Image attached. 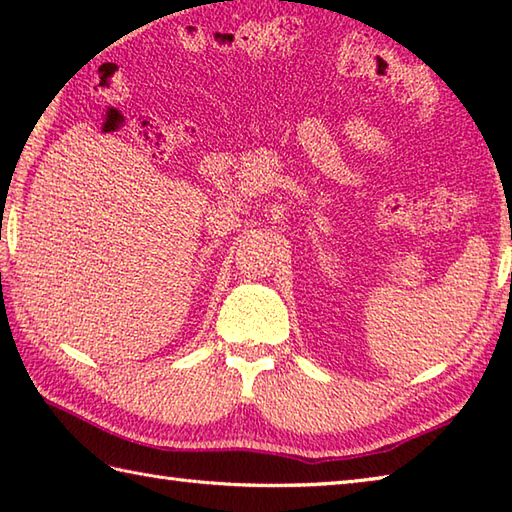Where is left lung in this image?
Listing matches in <instances>:
<instances>
[{"mask_svg":"<svg viewBox=\"0 0 512 512\" xmlns=\"http://www.w3.org/2000/svg\"><path fill=\"white\" fill-rule=\"evenodd\" d=\"M510 281H512V277H510Z\"/></svg>","mask_w":512,"mask_h":512,"instance_id":"1","label":"left lung"}]
</instances>
